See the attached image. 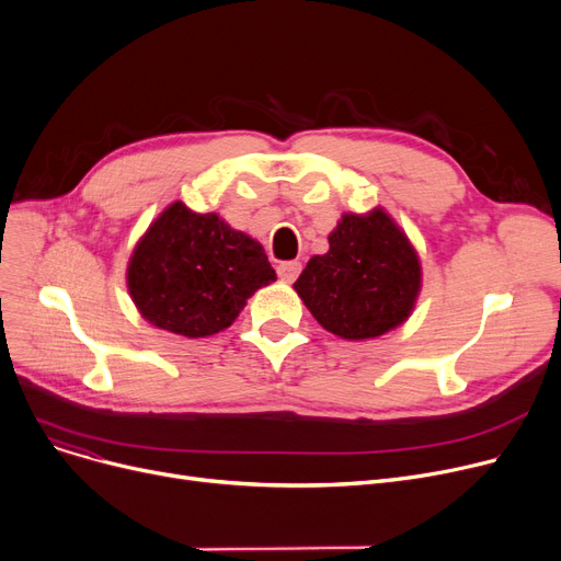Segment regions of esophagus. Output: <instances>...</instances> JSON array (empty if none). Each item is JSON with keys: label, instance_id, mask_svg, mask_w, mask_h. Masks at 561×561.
<instances>
[{"label": "esophagus", "instance_id": "34e87169", "mask_svg": "<svg viewBox=\"0 0 561 561\" xmlns=\"http://www.w3.org/2000/svg\"><path fill=\"white\" fill-rule=\"evenodd\" d=\"M300 271H302V263H300V261H284V263L277 265V275H279L284 282H288V284H293V282L298 279Z\"/></svg>", "mask_w": 561, "mask_h": 561}]
</instances>
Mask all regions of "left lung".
<instances>
[{"instance_id":"left-lung-1","label":"left lung","mask_w":561,"mask_h":561,"mask_svg":"<svg viewBox=\"0 0 561 561\" xmlns=\"http://www.w3.org/2000/svg\"><path fill=\"white\" fill-rule=\"evenodd\" d=\"M293 286L328 332L350 341L375 339L414 309L421 263L381 209L345 214L330 233V252L311 256Z\"/></svg>"}]
</instances>
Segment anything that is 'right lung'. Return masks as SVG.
I'll list each match as a JSON object with an SVG mask.
<instances>
[{"mask_svg": "<svg viewBox=\"0 0 561 561\" xmlns=\"http://www.w3.org/2000/svg\"><path fill=\"white\" fill-rule=\"evenodd\" d=\"M275 279L256 241L216 214H193L182 202L147 229L127 268L142 318L188 339L229 328L252 293Z\"/></svg>", "mask_w": 561, "mask_h": 561, "instance_id": "obj_1", "label": "right lung"}]
</instances>
